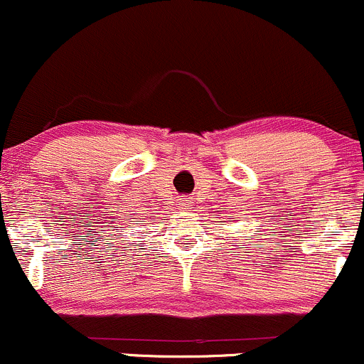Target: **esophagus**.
<instances>
[{"label":"esophagus","mask_w":364,"mask_h":364,"mask_svg":"<svg viewBox=\"0 0 364 364\" xmlns=\"http://www.w3.org/2000/svg\"><path fill=\"white\" fill-rule=\"evenodd\" d=\"M193 203H194V198H191V196L182 198L181 200V207H191Z\"/></svg>","instance_id":"esophagus-1"}]
</instances>
